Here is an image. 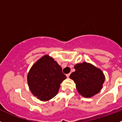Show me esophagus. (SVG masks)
Instances as JSON below:
<instances>
[{"label":"esophagus","instance_id":"34e87169","mask_svg":"<svg viewBox=\"0 0 122 122\" xmlns=\"http://www.w3.org/2000/svg\"><path fill=\"white\" fill-rule=\"evenodd\" d=\"M70 73H68V74H67V75H66V76L67 77V78H69V77L70 76Z\"/></svg>","mask_w":122,"mask_h":122}]
</instances>
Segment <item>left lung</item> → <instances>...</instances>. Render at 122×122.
Listing matches in <instances>:
<instances>
[{
    "mask_svg": "<svg viewBox=\"0 0 122 122\" xmlns=\"http://www.w3.org/2000/svg\"><path fill=\"white\" fill-rule=\"evenodd\" d=\"M75 71L70 75L76 84L79 94L85 97H91L97 94L105 81L103 72L90 63L84 62L75 66Z\"/></svg>",
    "mask_w": 122,
    "mask_h": 122,
    "instance_id": "8db88e82",
    "label": "left lung"
}]
</instances>
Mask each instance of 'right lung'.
Instances as JSON below:
<instances>
[{
	"instance_id": "obj_1",
	"label": "right lung",
	"mask_w": 122,
	"mask_h": 122,
	"mask_svg": "<svg viewBox=\"0 0 122 122\" xmlns=\"http://www.w3.org/2000/svg\"><path fill=\"white\" fill-rule=\"evenodd\" d=\"M27 79L31 93L40 101H47L57 94L66 76L60 65L46 55L32 66Z\"/></svg>"
}]
</instances>
